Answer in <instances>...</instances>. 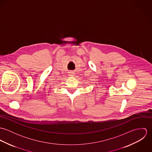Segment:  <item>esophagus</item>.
<instances>
[{"label": "esophagus", "mask_w": 152, "mask_h": 152, "mask_svg": "<svg viewBox=\"0 0 152 152\" xmlns=\"http://www.w3.org/2000/svg\"><path fill=\"white\" fill-rule=\"evenodd\" d=\"M75 75V72H73V71H70L69 72V74H68V75L70 76V77H72V76H74Z\"/></svg>", "instance_id": "1"}]
</instances>
